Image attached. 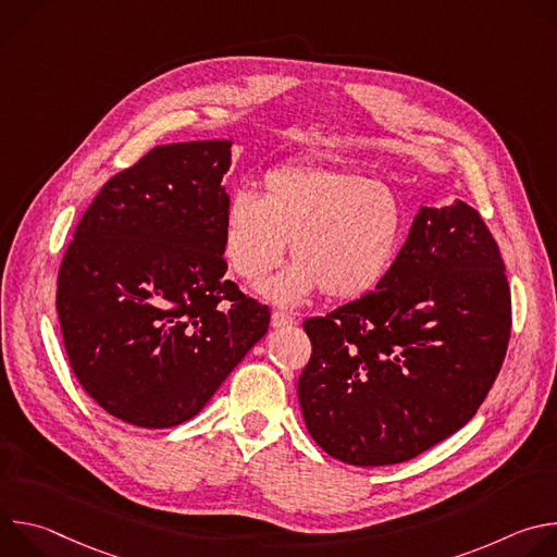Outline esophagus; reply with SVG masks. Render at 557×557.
<instances>
[{"instance_id":"obj_1","label":"esophagus","mask_w":557,"mask_h":557,"mask_svg":"<svg viewBox=\"0 0 557 557\" xmlns=\"http://www.w3.org/2000/svg\"><path fill=\"white\" fill-rule=\"evenodd\" d=\"M295 317L290 312H284V310H273L271 314V326L273 329H288V326H295Z\"/></svg>"}]
</instances>
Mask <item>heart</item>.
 <instances>
[{"instance_id": "1", "label": "heart", "mask_w": 557, "mask_h": 557, "mask_svg": "<svg viewBox=\"0 0 557 557\" xmlns=\"http://www.w3.org/2000/svg\"><path fill=\"white\" fill-rule=\"evenodd\" d=\"M404 228V205L385 183L344 165L286 161L262 176V196H231L222 249L237 275L260 280L282 264L290 243L295 264L260 284L262 295L286 306L317 288L350 299L387 273Z\"/></svg>"}]
</instances>
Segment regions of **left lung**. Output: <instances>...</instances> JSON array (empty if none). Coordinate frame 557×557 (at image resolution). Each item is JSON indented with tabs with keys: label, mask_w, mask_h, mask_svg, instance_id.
<instances>
[{
	"label": "left lung",
	"mask_w": 557,
	"mask_h": 557,
	"mask_svg": "<svg viewBox=\"0 0 557 557\" xmlns=\"http://www.w3.org/2000/svg\"><path fill=\"white\" fill-rule=\"evenodd\" d=\"M306 428L359 467L410 460L485 401L511 335V290L481 213L423 207L376 290L304 322Z\"/></svg>",
	"instance_id": "8db88e82"
}]
</instances>
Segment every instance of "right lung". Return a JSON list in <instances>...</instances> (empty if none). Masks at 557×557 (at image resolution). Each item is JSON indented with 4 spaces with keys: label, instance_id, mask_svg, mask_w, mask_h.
Returning <instances> with one entry per match:
<instances>
[{
    "label": "right lung",
    "instance_id": "right-lung-1",
    "mask_svg": "<svg viewBox=\"0 0 557 557\" xmlns=\"http://www.w3.org/2000/svg\"><path fill=\"white\" fill-rule=\"evenodd\" d=\"M228 149H149L101 187L63 253L57 314L70 368L129 425L196 417L269 331V306L224 277Z\"/></svg>",
    "mask_w": 557,
    "mask_h": 557
}]
</instances>
